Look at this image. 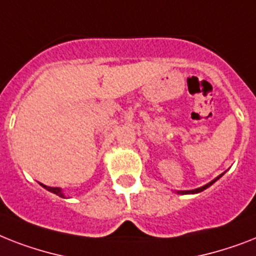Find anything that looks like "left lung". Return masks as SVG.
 Returning <instances> with one entry per match:
<instances>
[{"instance_id": "obj_1", "label": "left lung", "mask_w": 256, "mask_h": 256, "mask_svg": "<svg viewBox=\"0 0 256 256\" xmlns=\"http://www.w3.org/2000/svg\"><path fill=\"white\" fill-rule=\"evenodd\" d=\"M222 175H224V174H222ZM222 175L217 176V178H213V180H212L210 182H208V184H205V186H200V188L190 189V190H176V193H178V194H194V193H200V192H202V190H205V189H206V188H209V186H213V184H214V182H217L218 178H222Z\"/></svg>"}]
</instances>
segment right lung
Returning a JSON list of instances; mask_svg holds the SVG:
<instances>
[{
	"label": "right lung",
	"instance_id": "add662e5",
	"mask_svg": "<svg viewBox=\"0 0 256 256\" xmlns=\"http://www.w3.org/2000/svg\"><path fill=\"white\" fill-rule=\"evenodd\" d=\"M39 184H40V186H43V188H44V189H47L48 192H52V193H55V194H58V196L66 198V194H64V193H63V189H62V188H58V186H44V184H42V182H39Z\"/></svg>",
	"mask_w": 256,
	"mask_h": 256
}]
</instances>
